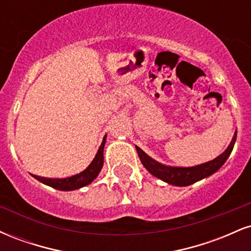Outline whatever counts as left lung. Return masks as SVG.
<instances>
[{
	"label": "left lung",
	"mask_w": 251,
	"mask_h": 251,
	"mask_svg": "<svg viewBox=\"0 0 251 251\" xmlns=\"http://www.w3.org/2000/svg\"><path fill=\"white\" fill-rule=\"evenodd\" d=\"M236 137H237V132H235L231 143L229 144L226 151L218 155V157H216L215 159L201 164V165L190 166V168H177V166L164 165V164L155 162L154 159L149 157L138 146H135V149H137L138 155H139L140 162H142L144 168L148 170L152 176L159 178V179L165 181V183L171 184V185L188 186L196 183V181L203 179V178L214 175L216 171H218L223 166V164L226 162L232 149H234Z\"/></svg>",
	"instance_id": "left-lung-1"
}]
</instances>
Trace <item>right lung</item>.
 <instances>
[{
    "label": "right lung",
    "instance_id": "obj_1",
    "mask_svg": "<svg viewBox=\"0 0 251 251\" xmlns=\"http://www.w3.org/2000/svg\"><path fill=\"white\" fill-rule=\"evenodd\" d=\"M106 143V135L103 137L101 145L98 150L96 157L92 160V163L83 170L80 174L72 176V177L62 178V179H54V178H45L39 177V176H34V178L46 185L50 186L60 191H73V190L81 189L83 186L88 185L98 177V175L101 171L103 165V148H105Z\"/></svg>",
    "mask_w": 251,
    "mask_h": 251
}]
</instances>
